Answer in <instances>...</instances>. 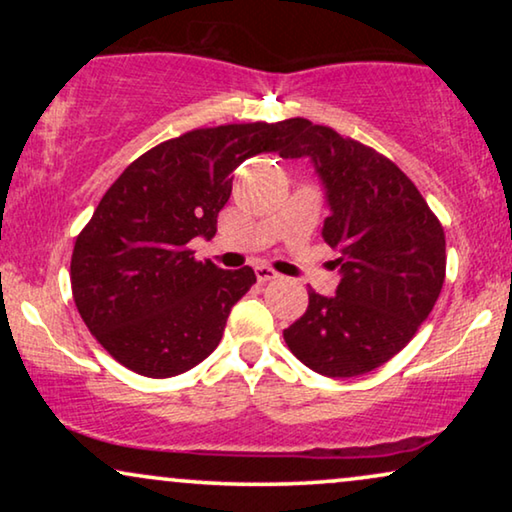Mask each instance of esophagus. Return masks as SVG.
Returning <instances> with one entry per match:
<instances>
[{
    "label": "esophagus",
    "mask_w": 512,
    "mask_h": 512,
    "mask_svg": "<svg viewBox=\"0 0 512 512\" xmlns=\"http://www.w3.org/2000/svg\"><path fill=\"white\" fill-rule=\"evenodd\" d=\"M256 277L258 282L265 284V282H272V279H277L279 275L272 268H268V265H256Z\"/></svg>",
    "instance_id": "esophagus-1"
}]
</instances>
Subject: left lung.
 <instances>
[{
  "label": "left lung",
  "mask_w": 512,
  "mask_h": 512,
  "mask_svg": "<svg viewBox=\"0 0 512 512\" xmlns=\"http://www.w3.org/2000/svg\"><path fill=\"white\" fill-rule=\"evenodd\" d=\"M282 158H310L331 216L324 242L338 251L333 298L310 305L284 340L326 377L380 368L412 340L445 282V233L417 186L382 153L326 125L291 118Z\"/></svg>",
  "instance_id": "left-lung-1"
}]
</instances>
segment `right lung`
<instances>
[{
    "label": "right lung",
    "mask_w": 512,
    "mask_h": 512,
    "mask_svg": "<svg viewBox=\"0 0 512 512\" xmlns=\"http://www.w3.org/2000/svg\"><path fill=\"white\" fill-rule=\"evenodd\" d=\"M289 132L291 121L191 130L109 186L76 237L69 277L88 331L121 366L160 380L214 352L256 275L195 261L188 242L212 240L235 167L258 153L282 156Z\"/></svg>",
    "instance_id": "1"
}]
</instances>
